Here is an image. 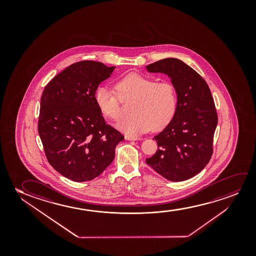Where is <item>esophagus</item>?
I'll return each mask as SVG.
<instances>
[{
	"label": "esophagus",
	"mask_w": 256,
	"mask_h": 256,
	"mask_svg": "<svg viewBox=\"0 0 256 256\" xmlns=\"http://www.w3.org/2000/svg\"><path fill=\"white\" fill-rule=\"evenodd\" d=\"M125 139L128 140H138L139 138L137 137L130 136H125Z\"/></svg>",
	"instance_id": "esophagus-1"
}]
</instances>
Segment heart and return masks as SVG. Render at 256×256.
Masks as SVG:
<instances>
[{
  "label": "heart",
  "instance_id": "b5f03b06",
  "mask_svg": "<svg viewBox=\"0 0 256 256\" xmlns=\"http://www.w3.org/2000/svg\"><path fill=\"white\" fill-rule=\"evenodd\" d=\"M116 92L102 86L96 88L94 100L103 116L112 120L120 116V104L134 102L131 114L116 126L124 133L136 136L150 130L161 131L174 119L178 110V94L170 82L132 74L116 82Z\"/></svg>",
  "mask_w": 256,
  "mask_h": 256
}]
</instances>
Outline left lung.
<instances>
[{"label":"left lung","instance_id":"obj_1","mask_svg":"<svg viewBox=\"0 0 256 256\" xmlns=\"http://www.w3.org/2000/svg\"><path fill=\"white\" fill-rule=\"evenodd\" d=\"M172 78L178 94V110L172 122L153 138L158 151L146 159L151 168L170 181H184L198 174L214 152L218 114L206 80L178 58H164L146 66Z\"/></svg>","mask_w":256,"mask_h":256}]
</instances>
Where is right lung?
I'll list each match as a JSON object with an SVG mask.
<instances>
[{
	"label": "right lung",
	"mask_w": 256,
	"mask_h": 256,
	"mask_svg": "<svg viewBox=\"0 0 256 256\" xmlns=\"http://www.w3.org/2000/svg\"><path fill=\"white\" fill-rule=\"evenodd\" d=\"M116 67L84 60L53 78L42 92L39 136L50 164L75 182L90 181L111 164L124 136L108 125L94 92Z\"/></svg>",
	"instance_id": "right-lung-1"
}]
</instances>
